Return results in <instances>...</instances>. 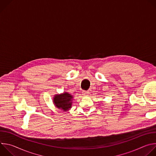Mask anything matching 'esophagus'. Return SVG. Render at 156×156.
Returning <instances> with one entry per match:
<instances>
[{"mask_svg":"<svg viewBox=\"0 0 156 156\" xmlns=\"http://www.w3.org/2000/svg\"><path fill=\"white\" fill-rule=\"evenodd\" d=\"M83 95L84 96H87L90 95V92L88 91H83Z\"/></svg>","mask_w":156,"mask_h":156,"instance_id":"34e87169","label":"esophagus"}]
</instances>
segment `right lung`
<instances>
[{"mask_svg":"<svg viewBox=\"0 0 156 156\" xmlns=\"http://www.w3.org/2000/svg\"><path fill=\"white\" fill-rule=\"evenodd\" d=\"M73 98L72 95L65 92L61 94L55 95L53 102L56 107L66 112L72 107Z\"/></svg>","mask_w":156,"mask_h":156,"instance_id":"1","label":"right lung"}]
</instances>
